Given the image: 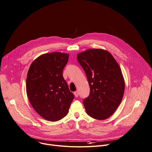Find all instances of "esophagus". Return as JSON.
Wrapping results in <instances>:
<instances>
[{"label": "esophagus", "instance_id": "obj_1", "mask_svg": "<svg viewBox=\"0 0 152 152\" xmlns=\"http://www.w3.org/2000/svg\"><path fill=\"white\" fill-rule=\"evenodd\" d=\"M74 95H75V97H77V96H78V95H79V93H78V92H77V91H75V92H74Z\"/></svg>", "mask_w": 152, "mask_h": 152}]
</instances>
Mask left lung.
<instances>
[{"mask_svg":"<svg viewBox=\"0 0 152 152\" xmlns=\"http://www.w3.org/2000/svg\"><path fill=\"white\" fill-rule=\"evenodd\" d=\"M84 70L90 93L83 100L87 114L104 120L112 115L124 96L125 82L121 68L112 55L100 49H90L77 57Z\"/></svg>","mask_w":152,"mask_h":152,"instance_id":"1","label":"left lung"}]
</instances>
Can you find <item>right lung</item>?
<instances>
[{
  "label": "right lung",
  "instance_id": "add662e5",
  "mask_svg": "<svg viewBox=\"0 0 152 152\" xmlns=\"http://www.w3.org/2000/svg\"><path fill=\"white\" fill-rule=\"evenodd\" d=\"M68 60L67 54H45L36 58L28 71V98L35 111L49 121L65 117L75 98L63 76Z\"/></svg>",
  "mask_w": 152,
  "mask_h": 152
}]
</instances>
